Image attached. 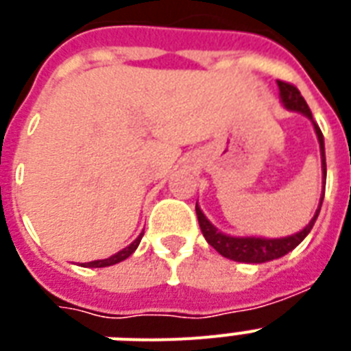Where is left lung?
<instances>
[{"label": "left lung", "mask_w": 351, "mask_h": 351, "mask_svg": "<svg viewBox=\"0 0 351 351\" xmlns=\"http://www.w3.org/2000/svg\"><path fill=\"white\" fill-rule=\"evenodd\" d=\"M278 90H280V100H282L284 107L289 109V111L302 112L306 117L313 121L311 117V111L306 100L300 95V90L295 87L293 84H288V82H282L278 80ZM313 127H315L317 138H319V145H321V158H322V175L326 178V154H324V138H322V132L319 129L315 121H313ZM322 198H324V191H322L321 204H319V209L317 213L313 215V219L310 220V224L306 226L304 230L299 231V233L291 234V237H284V239H255V237H230V234L220 233L217 228H215L211 222H209L204 213L200 211L197 204V217L198 224H200V230L202 234L206 237L209 245H213L215 250L219 251L220 255L226 256V258H231V261L237 262H250V264H261V262L273 261V258H278V256H284L286 253H289L291 250H295L297 245L306 239V234L310 233L313 224H315L317 217H319V211H321Z\"/></svg>", "instance_id": "left-lung-1"}]
</instances>
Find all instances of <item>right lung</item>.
I'll return each mask as SVG.
<instances>
[{"label":"right lung","instance_id":"1","mask_svg":"<svg viewBox=\"0 0 351 351\" xmlns=\"http://www.w3.org/2000/svg\"><path fill=\"white\" fill-rule=\"evenodd\" d=\"M143 233H140V237H138L134 242H132L131 245H127V247H123L121 251H118L117 255L109 256V258H104V261H93V262H87V264H84L85 267H106V266H112V264H118V262L125 261L127 256H131L132 253H134V250L138 247V244H140V240H142Z\"/></svg>","mask_w":351,"mask_h":351}]
</instances>
